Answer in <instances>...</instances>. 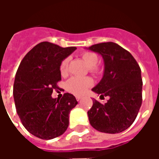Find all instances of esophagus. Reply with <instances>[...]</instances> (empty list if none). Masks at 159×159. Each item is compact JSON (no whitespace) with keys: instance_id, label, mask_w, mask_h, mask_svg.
Here are the masks:
<instances>
[{"instance_id":"1","label":"esophagus","mask_w":159,"mask_h":159,"mask_svg":"<svg viewBox=\"0 0 159 159\" xmlns=\"http://www.w3.org/2000/svg\"><path fill=\"white\" fill-rule=\"evenodd\" d=\"M76 100H77V101H79V100L82 99V97H81V96H76Z\"/></svg>"}]
</instances>
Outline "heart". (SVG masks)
Here are the masks:
<instances>
[{"instance_id": "b5f03b06", "label": "heart", "mask_w": 159, "mask_h": 159, "mask_svg": "<svg viewBox=\"0 0 159 159\" xmlns=\"http://www.w3.org/2000/svg\"><path fill=\"white\" fill-rule=\"evenodd\" d=\"M83 59L87 63V65L91 68V70L93 72H96V66L99 61V58L97 54L93 52H86L83 54ZM68 63H69V59L66 58L60 64V72L62 74H66L67 71ZM92 84H93V80L90 77L73 76L67 81L66 88L70 93L76 95H82L86 92L88 88H89Z\"/></svg>"}]
</instances>
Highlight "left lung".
<instances>
[{
  "instance_id": "obj_1",
  "label": "left lung",
  "mask_w": 159,
  "mask_h": 159,
  "mask_svg": "<svg viewBox=\"0 0 159 159\" xmlns=\"http://www.w3.org/2000/svg\"><path fill=\"white\" fill-rule=\"evenodd\" d=\"M103 58L104 72L92 90L100 98L108 97L102 105L93 100L88 111L91 126L108 134L127 129L136 118L142 102L141 70L132 54L115 42H102L88 48Z\"/></svg>"
}]
</instances>
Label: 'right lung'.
Wrapping results in <instances>:
<instances>
[{"instance_id":"right-lung-1","label":"right lung","mask_w":159,"mask_h":159,"mask_svg":"<svg viewBox=\"0 0 159 159\" xmlns=\"http://www.w3.org/2000/svg\"><path fill=\"white\" fill-rule=\"evenodd\" d=\"M76 49L61 48L48 42L35 46L23 59L17 70L13 98L23 125L33 135L51 140L69 126V114L77 101L71 93L52 97L61 80L60 64Z\"/></svg>"}]
</instances>
